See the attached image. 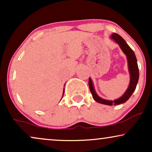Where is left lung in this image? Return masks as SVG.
<instances>
[{
	"instance_id": "obj_1",
	"label": "left lung",
	"mask_w": 152,
	"mask_h": 152,
	"mask_svg": "<svg viewBox=\"0 0 152 152\" xmlns=\"http://www.w3.org/2000/svg\"><path fill=\"white\" fill-rule=\"evenodd\" d=\"M110 38L112 40L115 41L116 43L119 45L120 49L123 52L124 55L126 56V59H127L128 62V68L129 72L130 75V82L129 86L125 93L122 95L119 98L114 99V100H108V99H105L102 98L97 94L95 92L94 88V85H93V81L91 78H89L88 80V86L89 88H90L91 93L93 95V99H95L97 102L102 104L106 105H118L120 104L126 102V101L129 99V97L132 96L133 93L136 90L137 84H138V79H139V70L138 64H137V59L135 55L134 52L133 50L129 46V45L126 43V42L124 41V39L120 37L119 34H116V33H113L110 37Z\"/></svg>"
}]
</instances>
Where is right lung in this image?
<instances>
[{
  "mask_svg": "<svg viewBox=\"0 0 152 152\" xmlns=\"http://www.w3.org/2000/svg\"><path fill=\"white\" fill-rule=\"evenodd\" d=\"M64 94V91H63V95H62V97H63ZM61 99H62V97H61Z\"/></svg>",
  "mask_w": 152,
  "mask_h": 152,
  "instance_id": "obj_1",
  "label": "right lung"
}]
</instances>
